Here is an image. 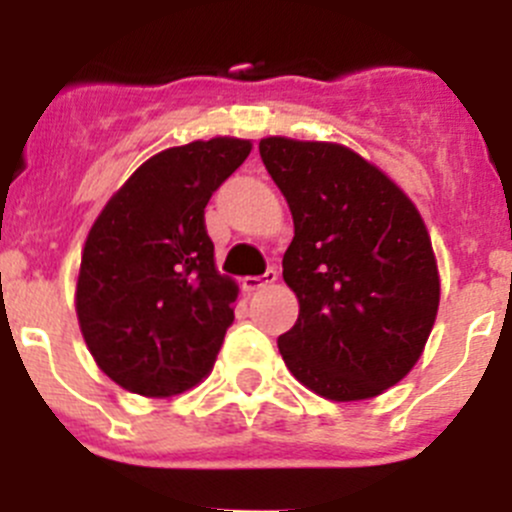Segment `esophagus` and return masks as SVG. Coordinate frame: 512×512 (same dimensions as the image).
<instances>
[{
    "instance_id": "obj_1",
    "label": "esophagus",
    "mask_w": 512,
    "mask_h": 512,
    "mask_svg": "<svg viewBox=\"0 0 512 512\" xmlns=\"http://www.w3.org/2000/svg\"><path fill=\"white\" fill-rule=\"evenodd\" d=\"M275 282H277V272L267 270L262 277H245V289L247 292H260V289L275 285Z\"/></svg>"
}]
</instances>
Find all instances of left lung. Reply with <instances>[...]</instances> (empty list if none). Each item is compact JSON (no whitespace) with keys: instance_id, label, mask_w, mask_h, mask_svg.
Here are the masks:
<instances>
[{"instance_id":"1","label":"left lung","mask_w":512,"mask_h":512,"mask_svg":"<svg viewBox=\"0 0 512 512\" xmlns=\"http://www.w3.org/2000/svg\"><path fill=\"white\" fill-rule=\"evenodd\" d=\"M267 173L294 220L282 277L299 314L277 339L294 379L329 401H364L421 359L441 302L436 252L414 200L364 156L267 136Z\"/></svg>"}]
</instances>
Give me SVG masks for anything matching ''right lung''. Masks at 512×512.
I'll list each match as a JSON object with an SVG mask.
<instances>
[{
  "label": "right lung",
  "mask_w": 512,
  "mask_h": 512,
  "mask_svg": "<svg viewBox=\"0 0 512 512\" xmlns=\"http://www.w3.org/2000/svg\"><path fill=\"white\" fill-rule=\"evenodd\" d=\"M250 151L235 136L165 148L86 235L76 317L98 369L131 394L168 399L213 371L240 287L215 267L205 205Z\"/></svg>",
  "instance_id": "right-lung-1"
}]
</instances>
